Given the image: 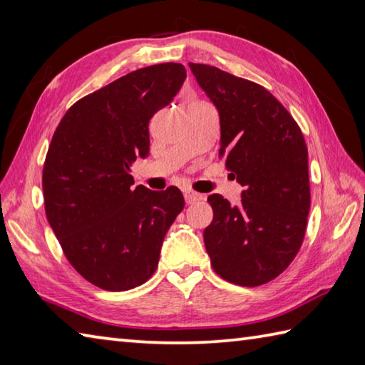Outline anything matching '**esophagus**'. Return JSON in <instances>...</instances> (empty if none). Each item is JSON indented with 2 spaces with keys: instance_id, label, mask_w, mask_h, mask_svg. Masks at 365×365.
<instances>
[{
  "instance_id": "1",
  "label": "esophagus",
  "mask_w": 365,
  "mask_h": 365,
  "mask_svg": "<svg viewBox=\"0 0 365 365\" xmlns=\"http://www.w3.org/2000/svg\"><path fill=\"white\" fill-rule=\"evenodd\" d=\"M184 198H185V203L193 205V203L200 202V200H203V195H200V193L192 192V190H185L184 192Z\"/></svg>"
}]
</instances>
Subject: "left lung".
Masks as SVG:
<instances>
[{"instance_id": "left-lung-1", "label": "left lung", "mask_w": 365, "mask_h": 365, "mask_svg": "<svg viewBox=\"0 0 365 365\" xmlns=\"http://www.w3.org/2000/svg\"><path fill=\"white\" fill-rule=\"evenodd\" d=\"M219 111L225 167L244 185L241 203L207 197L214 217L203 240L214 271L242 287L276 279L293 262L310 210L307 145L287 108L262 85L189 63Z\"/></svg>"}]
</instances>
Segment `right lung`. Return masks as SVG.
Segmentation results:
<instances>
[{
    "mask_svg": "<svg viewBox=\"0 0 365 365\" xmlns=\"http://www.w3.org/2000/svg\"><path fill=\"white\" fill-rule=\"evenodd\" d=\"M185 80L180 63L133 71L66 111L43 163L47 220L81 277L108 292L150 279L184 197L133 187L130 165L150 154V120Z\"/></svg>",
    "mask_w": 365,
    "mask_h": 365,
    "instance_id": "add662e5",
    "label": "right lung"
}]
</instances>
